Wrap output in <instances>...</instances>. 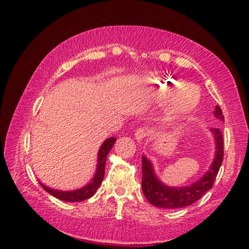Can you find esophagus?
Returning <instances> with one entry per match:
<instances>
[{"mask_svg":"<svg viewBox=\"0 0 249 249\" xmlns=\"http://www.w3.org/2000/svg\"><path fill=\"white\" fill-rule=\"evenodd\" d=\"M146 136H147V130L144 127L137 128L136 132H135V138H136L138 142H141V141L144 140Z\"/></svg>","mask_w":249,"mask_h":249,"instance_id":"esophagus-1","label":"esophagus"}]
</instances>
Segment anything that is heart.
Instances as JSON below:
<instances>
[{
	"mask_svg": "<svg viewBox=\"0 0 249 249\" xmlns=\"http://www.w3.org/2000/svg\"><path fill=\"white\" fill-rule=\"evenodd\" d=\"M153 95L159 101H168L172 115L180 116L191 112L200 101V90L196 86L187 84L182 79L158 77L151 83Z\"/></svg>",
	"mask_w": 249,
	"mask_h": 249,
	"instance_id": "heart-1",
	"label": "heart"
}]
</instances>
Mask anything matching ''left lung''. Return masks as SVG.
Returning a JSON list of instances; mask_svg holds the SVG:
<instances>
[{
	"label": "left lung",
	"mask_w": 249,
	"mask_h": 249,
	"mask_svg": "<svg viewBox=\"0 0 249 249\" xmlns=\"http://www.w3.org/2000/svg\"><path fill=\"white\" fill-rule=\"evenodd\" d=\"M214 116L217 120L224 122V116L218 105L215 107ZM211 132L213 133L216 145L215 156H214L212 165L200 180L187 187H168L163 184L156 176L150 160L142 156V189L149 203L163 209L184 208L200 200L206 192L211 190L222 165L223 156H224V142H223L222 132L220 128H212Z\"/></svg>",
	"instance_id": "obj_1"
}]
</instances>
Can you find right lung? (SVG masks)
<instances>
[{"mask_svg": "<svg viewBox=\"0 0 249 249\" xmlns=\"http://www.w3.org/2000/svg\"><path fill=\"white\" fill-rule=\"evenodd\" d=\"M115 142H116L115 137H109L107 141H104L103 144L101 145L99 149V154H98V166H96V171L93 178H92V180L86 185V187L78 189V190H73V191H60V190H56V189L49 188L44 183L39 182L40 185L45 189L46 191L50 193V195L61 201L80 202V201L89 199V197H91L94 195L101 185V183H102V180L104 178V171H105V161H107V155L109 151H111L113 145L115 144Z\"/></svg>", "mask_w": 249, "mask_h": 249, "instance_id": "1", "label": "right lung"}]
</instances>
